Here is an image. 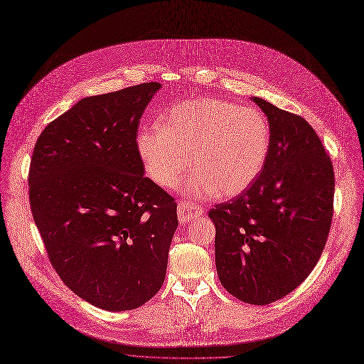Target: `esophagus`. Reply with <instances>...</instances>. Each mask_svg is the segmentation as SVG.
Listing matches in <instances>:
<instances>
[{
  "label": "esophagus",
  "mask_w": 364,
  "mask_h": 364,
  "mask_svg": "<svg viewBox=\"0 0 364 364\" xmlns=\"http://www.w3.org/2000/svg\"><path fill=\"white\" fill-rule=\"evenodd\" d=\"M202 213H203V210L199 206H196L193 203L180 202L178 206H177V215H178L180 222H183V223L190 222L196 218H199Z\"/></svg>",
  "instance_id": "34e87169"
}]
</instances>
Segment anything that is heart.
Wrapping results in <instances>:
<instances>
[{
  "label": "heart",
  "instance_id": "obj_1",
  "mask_svg": "<svg viewBox=\"0 0 364 364\" xmlns=\"http://www.w3.org/2000/svg\"><path fill=\"white\" fill-rule=\"evenodd\" d=\"M270 124L255 107L220 98L176 105L161 126L142 129L136 146L148 176L174 188L191 164L197 170L186 184L191 196L232 197L261 173L270 151Z\"/></svg>",
  "mask_w": 364,
  "mask_h": 364
}]
</instances>
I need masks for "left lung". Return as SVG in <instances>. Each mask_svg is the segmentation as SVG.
Masks as SVG:
<instances>
[{"instance_id":"left-lung-1","label":"left lung","mask_w":364,"mask_h":364,"mask_svg":"<svg viewBox=\"0 0 364 364\" xmlns=\"http://www.w3.org/2000/svg\"><path fill=\"white\" fill-rule=\"evenodd\" d=\"M270 123L266 164L241 194L210 209L222 286L269 305L299 286L323 251L334 213V167L314 127L254 97Z\"/></svg>"}]
</instances>
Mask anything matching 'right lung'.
I'll list each match as a JSON object with an SVG mask.
<instances>
[{
  "label": "right lung",
  "instance_id": "obj_1",
  "mask_svg": "<svg viewBox=\"0 0 364 364\" xmlns=\"http://www.w3.org/2000/svg\"><path fill=\"white\" fill-rule=\"evenodd\" d=\"M159 88L82 98L43 129L30 161V209L53 270L112 312L136 309L161 289L178 226L177 203L144 176L136 146Z\"/></svg>",
  "mask_w": 364,
  "mask_h": 364
}]
</instances>
